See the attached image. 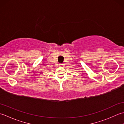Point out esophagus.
<instances>
[{
    "label": "esophagus",
    "mask_w": 124,
    "mask_h": 124,
    "mask_svg": "<svg viewBox=\"0 0 124 124\" xmlns=\"http://www.w3.org/2000/svg\"><path fill=\"white\" fill-rule=\"evenodd\" d=\"M59 65V66H62V64H60Z\"/></svg>",
    "instance_id": "34e87169"
}]
</instances>
